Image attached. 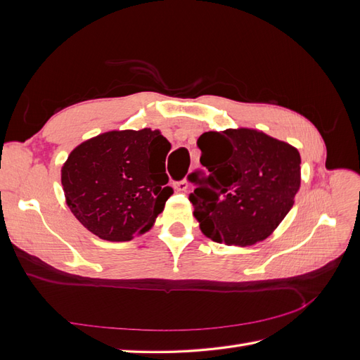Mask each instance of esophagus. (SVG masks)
Segmentation results:
<instances>
[{
	"mask_svg": "<svg viewBox=\"0 0 360 360\" xmlns=\"http://www.w3.org/2000/svg\"><path fill=\"white\" fill-rule=\"evenodd\" d=\"M176 189L179 192H186L188 191V181L186 180H180L176 183Z\"/></svg>",
	"mask_w": 360,
	"mask_h": 360,
	"instance_id": "1",
	"label": "esophagus"
}]
</instances>
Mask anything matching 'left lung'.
<instances>
[{"mask_svg":"<svg viewBox=\"0 0 360 360\" xmlns=\"http://www.w3.org/2000/svg\"><path fill=\"white\" fill-rule=\"evenodd\" d=\"M189 195L201 231L213 242L249 246L274 233L300 188L297 148L254 129L202 134ZM202 179H200L199 177Z\"/></svg>","mask_w":360,"mask_h":360,"instance_id":"obj_1","label":"left lung"}]
</instances>
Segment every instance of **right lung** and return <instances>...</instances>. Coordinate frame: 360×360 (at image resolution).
<instances>
[{"label":"right lung","instance_id":"add662e5","mask_svg":"<svg viewBox=\"0 0 360 360\" xmlns=\"http://www.w3.org/2000/svg\"><path fill=\"white\" fill-rule=\"evenodd\" d=\"M171 144L159 130H112L69 155L61 183L69 209L103 240L127 242L153 226L174 193L165 159Z\"/></svg>","mask_w":360,"mask_h":360}]
</instances>
